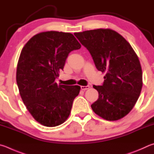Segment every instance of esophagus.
<instances>
[{
  "mask_svg": "<svg viewBox=\"0 0 154 154\" xmlns=\"http://www.w3.org/2000/svg\"><path fill=\"white\" fill-rule=\"evenodd\" d=\"M89 87H90L89 86H81V87H80V88H81L82 91H85V90L88 89Z\"/></svg>",
  "mask_w": 154,
  "mask_h": 154,
  "instance_id": "esophagus-1",
  "label": "esophagus"
}]
</instances>
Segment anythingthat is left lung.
Returning a JSON list of instances; mask_svg holds the SVG:
<instances>
[{
	"label": "left lung",
	"mask_w": 154,
	"mask_h": 154,
	"mask_svg": "<svg viewBox=\"0 0 154 154\" xmlns=\"http://www.w3.org/2000/svg\"><path fill=\"white\" fill-rule=\"evenodd\" d=\"M89 51L99 71L106 73L102 86H93L99 98L93 112L109 121L126 116L138 100L143 86L138 56L127 40L109 28L74 33Z\"/></svg>",
	"instance_id": "left-lung-1"
}]
</instances>
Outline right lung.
Wrapping results in <instances>:
<instances>
[{
    "label": "right lung",
    "mask_w": 154,
    "mask_h": 154,
    "mask_svg": "<svg viewBox=\"0 0 154 154\" xmlns=\"http://www.w3.org/2000/svg\"><path fill=\"white\" fill-rule=\"evenodd\" d=\"M81 47L68 32H43L34 35L23 47L19 58L16 80L23 103L34 120L54 127L69 117L80 87L57 84L72 51Z\"/></svg>",
    "instance_id": "right-lung-1"
}]
</instances>
